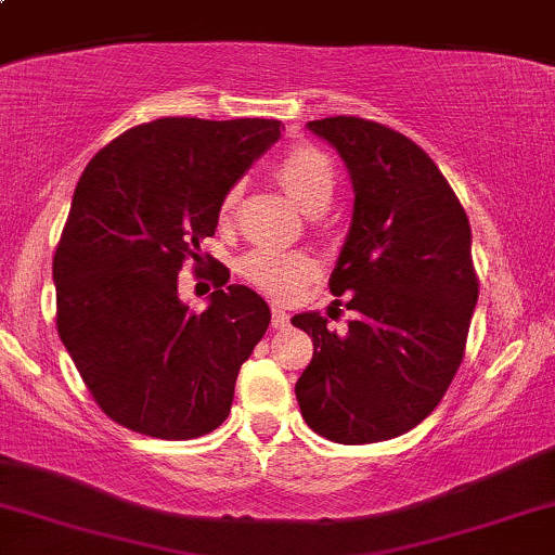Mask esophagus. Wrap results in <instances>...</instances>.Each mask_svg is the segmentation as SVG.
I'll list each match as a JSON object with an SVG mask.
<instances>
[{
  "mask_svg": "<svg viewBox=\"0 0 555 555\" xmlns=\"http://www.w3.org/2000/svg\"><path fill=\"white\" fill-rule=\"evenodd\" d=\"M271 326L273 328H286V326H289V315H286V310L276 308V305H273V308H271Z\"/></svg>",
  "mask_w": 555,
  "mask_h": 555,
  "instance_id": "esophagus-1",
  "label": "esophagus"
}]
</instances>
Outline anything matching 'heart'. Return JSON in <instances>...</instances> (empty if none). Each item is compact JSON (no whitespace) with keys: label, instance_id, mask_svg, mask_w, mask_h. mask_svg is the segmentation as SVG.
<instances>
[{"label":"heart","instance_id":"b5f03b06","mask_svg":"<svg viewBox=\"0 0 555 555\" xmlns=\"http://www.w3.org/2000/svg\"><path fill=\"white\" fill-rule=\"evenodd\" d=\"M273 175L282 182V188L289 193L305 211L328 203L331 190H334V167L331 158L313 145H297L286 154L282 162L273 167ZM240 184L229 188V193L221 201V219H229L237 208ZM240 273L256 289L266 292L271 297H292L308 279H313L315 263L305 253H286L258 247L240 260Z\"/></svg>","mask_w":555,"mask_h":555}]
</instances>
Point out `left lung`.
<instances>
[{
  "mask_svg": "<svg viewBox=\"0 0 555 555\" xmlns=\"http://www.w3.org/2000/svg\"><path fill=\"white\" fill-rule=\"evenodd\" d=\"M308 127L352 177V224L328 286L354 321L336 334L318 313L292 318L315 347L295 386L299 412L328 441H388L423 423L460 371L480 289L473 232L415 140L344 114Z\"/></svg>",
  "mask_w": 555,
  "mask_h": 555,
  "instance_id": "obj_1",
  "label": "left lung"
}]
</instances>
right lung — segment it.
<instances>
[{"label": "right lung", "instance_id": "add662e5", "mask_svg": "<svg viewBox=\"0 0 555 555\" xmlns=\"http://www.w3.org/2000/svg\"><path fill=\"white\" fill-rule=\"evenodd\" d=\"M279 119L164 117L91 158L54 253L56 331L114 423L190 441L224 423L242 362L271 323L263 297L229 284L203 313L180 299L184 260L219 224L221 201L282 135ZM225 289L221 291L220 286Z\"/></svg>", "mask_w": 555, "mask_h": 555}]
</instances>
